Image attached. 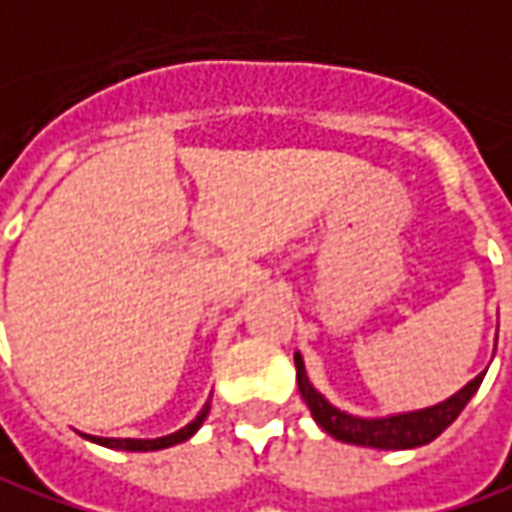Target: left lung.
I'll list each match as a JSON object with an SVG mask.
<instances>
[{"label": "left lung", "mask_w": 512, "mask_h": 512, "mask_svg": "<svg viewBox=\"0 0 512 512\" xmlns=\"http://www.w3.org/2000/svg\"><path fill=\"white\" fill-rule=\"evenodd\" d=\"M294 368H297V388H300V397L306 399L314 422L331 433L334 439L348 442V445H362V448H379V450H408L419 448V445H428L433 442L439 433L448 428L456 416L462 414L470 397L479 391L485 374H479L476 379H470L462 391H456L453 397L431 405V408H422V411H408V414H394V416H379V419H362V416H351L334 408L306 377V365L300 351L294 354Z\"/></svg>", "instance_id": "obj_1"}]
</instances>
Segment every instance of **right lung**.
<instances>
[{
	"label": "right lung",
	"instance_id": "1",
	"mask_svg": "<svg viewBox=\"0 0 512 512\" xmlns=\"http://www.w3.org/2000/svg\"><path fill=\"white\" fill-rule=\"evenodd\" d=\"M206 414H209V402L203 405L201 414L195 416L186 428L169 433V436H161V439H101V436H87V439H90V442H98V445H104V448H115V450H164V448H172V445H178V442H186L192 433L201 428Z\"/></svg>",
	"mask_w": 512,
	"mask_h": 512
}]
</instances>
